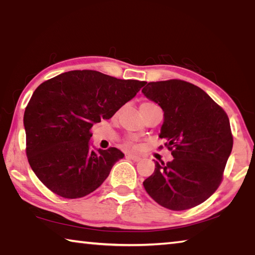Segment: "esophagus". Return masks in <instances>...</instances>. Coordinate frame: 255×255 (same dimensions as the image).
Returning <instances> with one entry per match:
<instances>
[{
  "mask_svg": "<svg viewBox=\"0 0 255 255\" xmlns=\"http://www.w3.org/2000/svg\"><path fill=\"white\" fill-rule=\"evenodd\" d=\"M126 156H127L128 158L132 159V161H135V162H138V161H140V159H141L140 156H138V155H135V154H127Z\"/></svg>",
  "mask_w": 255,
  "mask_h": 255,
  "instance_id": "34e87169",
  "label": "esophagus"
}]
</instances>
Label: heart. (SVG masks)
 <instances>
[{
  "mask_svg": "<svg viewBox=\"0 0 255 255\" xmlns=\"http://www.w3.org/2000/svg\"><path fill=\"white\" fill-rule=\"evenodd\" d=\"M143 105H152V103H143ZM143 105H141V106H143ZM126 145H127V146H132V143H131L130 140H128L127 143H126Z\"/></svg>",
  "mask_w": 255,
  "mask_h": 255,
  "instance_id": "1",
  "label": "heart"
}]
</instances>
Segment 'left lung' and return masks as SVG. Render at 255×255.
<instances>
[{"instance_id":"8db88e82","label":"left lung","mask_w":255,"mask_h":255,"mask_svg":"<svg viewBox=\"0 0 255 255\" xmlns=\"http://www.w3.org/2000/svg\"><path fill=\"white\" fill-rule=\"evenodd\" d=\"M141 92L162 108L159 137L173 156L166 164L155 162L154 173L143 182L146 192L171 210L202 204L221 184L233 148L226 112L185 81L149 82Z\"/></svg>"}]
</instances>
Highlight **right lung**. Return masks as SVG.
I'll list each match as a JSON object with an SVG mask.
<instances>
[{"mask_svg":"<svg viewBox=\"0 0 255 255\" xmlns=\"http://www.w3.org/2000/svg\"><path fill=\"white\" fill-rule=\"evenodd\" d=\"M145 82L97 71H70L41 83L25 108L28 161L50 191L67 199L93 192L125 155L91 148V128L110 119Z\"/></svg>","mask_w":255,"mask_h":255,"instance_id":"add662e5","label":"right lung"}]
</instances>
